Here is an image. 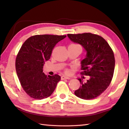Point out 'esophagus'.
Instances as JSON below:
<instances>
[{"label": "esophagus", "mask_w": 129, "mask_h": 129, "mask_svg": "<svg viewBox=\"0 0 129 129\" xmlns=\"http://www.w3.org/2000/svg\"><path fill=\"white\" fill-rule=\"evenodd\" d=\"M70 79L69 77H67V76H62L61 77V80H66V79Z\"/></svg>", "instance_id": "34e87169"}]
</instances>
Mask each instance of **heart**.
<instances>
[{
  "label": "heart",
  "mask_w": 129,
  "mask_h": 129,
  "mask_svg": "<svg viewBox=\"0 0 129 129\" xmlns=\"http://www.w3.org/2000/svg\"><path fill=\"white\" fill-rule=\"evenodd\" d=\"M71 45H75V46H80V45H78V44H71ZM81 47V46H80ZM64 73L66 74H70V70L68 69H65L64 70Z\"/></svg>",
  "instance_id": "obj_1"
}]
</instances>
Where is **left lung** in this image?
I'll list each match as a JSON object with an SVG mask.
<instances>
[{
	"mask_svg": "<svg viewBox=\"0 0 129 129\" xmlns=\"http://www.w3.org/2000/svg\"><path fill=\"white\" fill-rule=\"evenodd\" d=\"M68 36L86 50V57L81 61V74L90 77L86 83L78 79L81 86L74 94L82 99H93L102 94L112 80L115 64L114 52L108 42L97 34L85 33L68 34Z\"/></svg>",
	"mask_w": 129,
	"mask_h": 129,
	"instance_id": "1",
	"label": "left lung"
}]
</instances>
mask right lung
Here are the masks:
<instances>
[{
    "instance_id": "right-lung-1",
    "label": "right lung",
    "mask_w": 129,
    "mask_h": 129,
    "mask_svg": "<svg viewBox=\"0 0 129 129\" xmlns=\"http://www.w3.org/2000/svg\"><path fill=\"white\" fill-rule=\"evenodd\" d=\"M67 35H35L23 43L16 55L15 69L21 87L34 99L41 100L52 94L60 80L57 74L46 76L44 63L50 58L55 46Z\"/></svg>"
}]
</instances>
